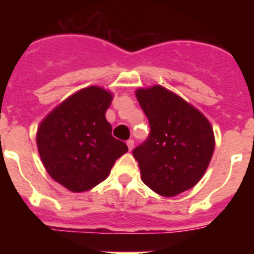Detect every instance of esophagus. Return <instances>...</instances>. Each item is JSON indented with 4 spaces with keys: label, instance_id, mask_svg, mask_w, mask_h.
<instances>
[{
    "label": "esophagus",
    "instance_id": "esophagus-1",
    "mask_svg": "<svg viewBox=\"0 0 254 254\" xmlns=\"http://www.w3.org/2000/svg\"><path fill=\"white\" fill-rule=\"evenodd\" d=\"M133 145H134V141L133 140H128L127 141V146H128V150L131 151L133 149Z\"/></svg>",
    "mask_w": 254,
    "mask_h": 254
}]
</instances>
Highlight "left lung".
<instances>
[{
  "instance_id": "left-lung-1",
  "label": "left lung",
  "mask_w": 254,
  "mask_h": 254,
  "mask_svg": "<svg viewBox=\"0 0 254 254\" xmlns=\"http://www.w3.org/2000/svg\"><path fill=\"white\" fill-rule=\"evenodd\" d=\"M150 134L132 151L141 179L154 192L173 197L194 187L215 149L210 122L193 105L160 85L137 89Z\"/></svg>"
}]
</instances>
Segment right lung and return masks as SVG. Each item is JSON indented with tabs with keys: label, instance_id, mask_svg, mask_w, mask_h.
<instances>
[{
	"label": "right lung",
	"instance_id": "add662e5",
	"mask_svg": "<svg viewBox=\"0 0 254 254\" xmlns=\"http://www.w3.org/2000/svg\"><path fill=\"white\" fill-rule=\"evenodd\" d=\"M113 95L89 86L68 96L40 122L37 145L49 176L72 192L89 190L104 181L116 160L128 151L112 136L105 112Z\"/></svg>",
	"mask_w": 254,
	"mask_h": 254
}]
</instances>
